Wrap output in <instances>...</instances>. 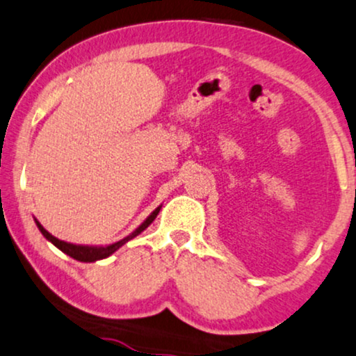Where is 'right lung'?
<instances>
[{
	"mask_svg": "<svg viewBox=\"0 0 356 356\" xmlns=\"http://www.w3.org/2000/svg\"><path fill=\"white\" fill-rule=\"evenodd\" d=\"M160 209H161V206H158L155 211H153L150 216L145 219L142 225H140L137 229L131 232V234L127 236V238L117 241V243H113V244H108V245H82V244L65 243V241H60V239L54 238V236H52L49 231L44 229L42 225L38 221V219H34V221H36V226L39 227V231L42 232L44 238H46L47 241H51V243L54 244L57 249H60V251H63L64 254H67V256H71L72 259H76V261H81V262H95V261H100V259L112 256V254L118 251L122 245L127 244L129 241H131L134 238H137L140 232H143L148 226L152 225L153 221H155L156 214L160 213Z\"/></svg>",
	"mask_w": 356,
	"mask_h": 356,
	"instance_id": "add662e5",
	"label": "right lung"
}]
</instances>
